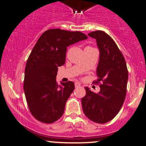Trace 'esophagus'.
<instances>
[{
    "label": "esophagus",
    "instance_id": "1",
    "mask_svg": "<svg viewBox=\"0 0 146 146\" xmlns=\"http://www.w3.org/2000/svg\"><path fill=\"white\" fill-rule=\"evenodd\" d=\"M80 85H81V84H80V82H75V87H76V88H78V87H80Z\"/></svg>",
    "mask_w": 146,
    "mask_h": 146
}]
</instances>
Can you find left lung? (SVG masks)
Masks as SVG:
<instances>
[{"mask_svg":"<svg viewBox=\"0 0 146 146\" xmlns=\"http://www.w3.org/2000/svg\"><path fill=\"white\" fill-rule=\"evenodd\" d=\"M96 39L100 50V60L97 68L100 84L98 93L85 88L86 95L82 98L84 114L98 123H104L116 117L124 102L128 81V70L123 54L112 38L103 31L88 34Z\"/></svg>","mask_w":146,"mask_h":146,"instance_id":"obj_1","label":"left lung"}]
</instances>
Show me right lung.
<instances>
[{
    "mask_svg": "<svg viewBox=\"0 0 146 146\" xmlns=\"http://www.w3.org/2000/svg\"><path fill=\"white\" fill-rule=\"evenodd\" d=\"M86 39L80 32L51 29L41 35L31 51L25 70L24 91L31 114L39 121L54 123L64 114L75 85L72 81L58 85V67L65 64L67 46Z\"/></svg>",
    "mask_w": 146,
    "mask_h": 146,
    "instance_id": "obj_1",
    "label": "right lung"
}]
</instances>
